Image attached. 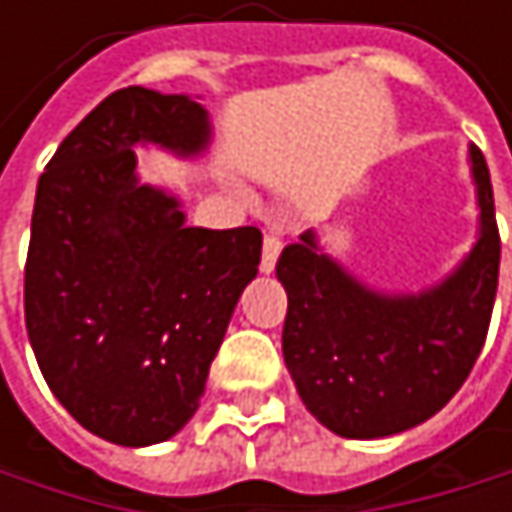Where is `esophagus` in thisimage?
<instances>
[{
  "instance_id": "34e87169",
  "label": "esophagus",
  "mask_w": 512,
  "mask_h": 512,
  "mask_svg": "<svg viewBox=\"0 0 512 512\" xmlns=\"http://www.w3.org/2000/svg\"><path fill=\"white\" fill-rule=\"evenodd\" d=\"M278 255H281V240L272 237V234H266V237H263V255H260V272H263V275H269V272L275 269Z\"/></svg>"
}]
</instances>
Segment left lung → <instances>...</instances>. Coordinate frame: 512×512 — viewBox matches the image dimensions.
<instances>
[{"label": "left lung", "instance_id": "obj_1", "mask_svg": "<svg viewBox=\"0 0 512 512\" xmlns=\"http://www.w3.org/2000/svg\"><path fill=\"white\" fill-rule=\"evenodd\" d=\"M477 237L439 281L382 290L326 252L317 231L275 266L287 290L284 364L305 409L335 436L385 439L433 418L483 350L501 240L483 154L468 145Z\"/></svg>", "mask_w": 512, "mask_h": 512}]
</instances>
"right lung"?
<instances>
[{
  "label": "right lung",
  "instance_id": "obj_1",
  "mask_svg": "<svg viewBox=\"0 0 512 512\" xmlns=\"http://www.w3.org/2000/svg\"><path fill=\"white\" fill-rule=\"evenodd\" d=\"M210 145L201 97L130 85L82 118L38 180L29 341L55 400L112 445L148 448L189 424L257 275V228H192L183 201L139 174V148L201 159Z\"/></svg>",
  "mask_w": 512,
  "mask_h": 512
}]
</instances>
